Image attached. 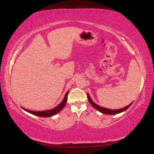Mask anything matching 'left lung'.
I'll return each mask as SVG.
<instances>
[{
    "label": "left lung",
    "mask_w": 154,
    "mask_h": 154,
    "mask_svg": "<svg viewBox=\"0 0 154 154\" xmlns=\"http://www.w3.org/2000/svg\"><path fill=\"white\" fill-rule=\"evenodd\" d=\"M87 98L88 100V102H90V103L92 106H93V108H94L96 110L99 111L100 112H101L102 113L108 114V115H115V114H117V113L123 112H124V111H125L126 109H127L128 108H129V107L132 105V103H133V102L132 103H131L129 105L127 106L126 107H125V108H121V109H110L108 108H103V107L100 106L96 104V103H95L92 100V99L91 98L88 93H87Z\"/></svg>",
    "instance_id": "8db88e82"
}]
</instances>
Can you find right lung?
Instances as JSON below:
<instances>
[{
	"instance_id": "right-lung-1",
	"label": "right lung",
	"mask_w": 154,
	"mask_h": 154,
	"mask_svg": "<svg viewBox=\"0 0 154 154\" xmlns=\"http://www.w3.org/2000/svg\"><path fill=\"white\" fill-rule=\"evenodd\" d=\"M69 91H67L66 92V94H65V96H64V98L63 100L62 101L60 104H58L55 108H54L53 109H48V110H45V111H32V110H29L27 109H26L23 108V107H21L23 110L26 111V112L30 113L33 115L39 116V117H51L56 115L58 113H59L61 110H62V109L65 107L66 104V102H67V95H68Z\"/></svg>"
}]
</instances>
